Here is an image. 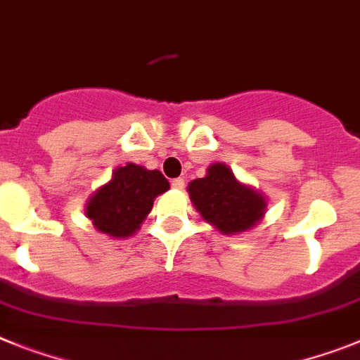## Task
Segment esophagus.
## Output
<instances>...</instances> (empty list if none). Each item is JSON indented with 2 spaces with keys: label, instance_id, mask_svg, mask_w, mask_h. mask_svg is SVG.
I'll return each mask as SVG.
<instances>
[{
  "label": "esophagus",
  "instance_id": "esophagus-1",
  "mask_svg": "<svg viewBox=\"0 0 360 360\" xmlns=\"http://www.w3.org/2000/svg\"><path fill=\"white\" fill-rule=\"evenodd\" d=\"M170 184H172V188L183 190L184 188V179H183V177H176V179L170 181Z\"/></svg>",
  "mask_w": 360,
  "mask_h": 360
}]
</instances>
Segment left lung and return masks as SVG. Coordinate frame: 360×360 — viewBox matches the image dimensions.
Returning a JSON list of instances; mask_svg holds the SVG:
<instances>
[{"mask_svg":"<svg viewBox=\"0 0 360 360\" xmlns=\"http://www.w3.org/2000/svg\"><path fill=\"white\" fill-rule=\"evenodd\" d=\"M188 193L202 219L226 236L254 226L266 208L261 193L240 184L232 170L221 162L212 165L206 177L193 179Z\"/></svg>","mask_w":360,"mask_h":360,"instance_id":"8db88e82","label":"left lung"}]
</instances>
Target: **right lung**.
Instances as JSON below:
<instances>
[{
    "mask_svg": "<svg viewBox=\"0 0 360 360\" xmlns=\"http://www.w3.org/2000/svg\"><path fill=\"white\" fill-rule=\"evenodd\" d=\"M168 188L170 184L159 170L128 162L90 198L86 217L99 232L112 237L132 236L152 210L154 199Z\"/></svg>",
    "mask_w": 360,
    "mask_h": 360,
    "instance_id": "add662e5",
    "label": "right lung"
}]
</instances>
